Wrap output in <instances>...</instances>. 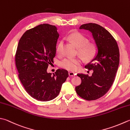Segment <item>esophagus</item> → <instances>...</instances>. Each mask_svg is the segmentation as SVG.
<instances>
[{
    "label": "esophagus",
    "instance_id": "34e87169",
    "mask_svg": "<svg viewBox=\"0 0 130 130\" xmlns=\"http://www.w3.org/2000/svg\"><path fill=\"white\" fill-rule=\"evenodd\" d=\"M69 75L70 76V77H74V76L75 75V74L73 72H69Z\"/></svg>",
    "mask_w": 130,
    "mask_h": 130
}]
</instances>
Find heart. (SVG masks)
<instances>
[{"mask_svg": "<svg viewBox=\"0 0 130 130\" xmlns=\"http://www.w3.org/2000/svg\"><path fill=\"white\" fill-rule=\"evenodd\" d=\"M67 39L72 42L78 48V53L85 61H90L95 57L96 53V47L93 43L89 42L88 38L79 32H73L68 35ZM63 43L60 41L57 44L56 52L61 55L62 52ZM81 61L78 58H67L62 61L61 66L63 68L70 71H74L80 65Z\"/></svg>", "mask_w": 130, "mask_h": 130, "instance_id": "b5f03b06", "label": "heart"}]
</instances>
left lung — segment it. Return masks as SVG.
Segmentation results:
<instances>
[{"instance_id":"1","label":"left lung","mask_w":130,"mask_h":130,"mask_svg":"<svg viewBox=\"0 0 130 130\" xmlns=\"http://www.w3.org/2000/svg\"><path fill=\"white\" fill-rule=\"evenodd\" d=\"M80 29L92 33L98 51L95 57L85 66L92 70L91 76L77 75L82 80L75 87L78 95L86 100H95L103 96L112 86L119 63V51L116 40L105 28L93 23L82 25Z\"/></svg>"}]
</instances>
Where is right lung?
<instances>
[{"mask_svg":"<svg viewBox=\"0 0 130 130\" xmlns=\"http://www.w3.org/2000/svg\"><path fill=\"white\" fill-rule=\"evenodd\" d=\"M58 37L56 27L43 24L27 30L19 40L15 55L19 78L29 95L37 100L56 98L69 76L62 69L53 75L47 72L55 57Z\"/></svg>","mask_w":130,"mask_h":130,"instance_id":"right-lung-1","label":"right lung"}]
</instances>
